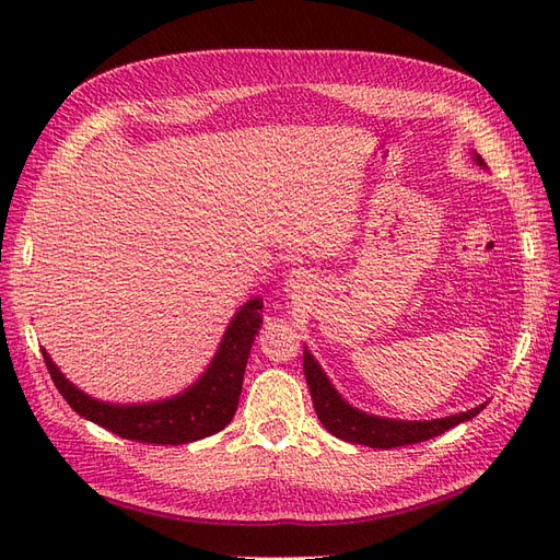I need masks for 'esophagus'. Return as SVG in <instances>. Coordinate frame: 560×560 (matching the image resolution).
<instances>
[{"label": "esophagus", "instance_id": "esophagus-1", "mask_svg": "<svg viewBox=\"0 0 560 560\" xmlns=\"http://www.w3.org/2000/svg\"><path fill=\"white\" fill-rule=\"evenodd\" d=\"M311 290H313V276L306 268H294L284 280V292H290L292 299L306 296Z\"/></svg>", "mask_w": 560, "mask_h": 560}]
</instances>
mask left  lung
Segmentation results:
<instances>
[{
  "label": "left lung",
  "instance_id": "8db88e82",
  "mask_svg": "<svg viewBox=\"0 0 560 560\" xmlns=\"http://www.w3.org/2000/svg\"><path fill=\"white\" fill-rule=\"evenodd\" d=\"M471 159L479 167H486L483 159L471 151ZM303 374H306L315 413L322 425H325L334 436L343 439L350 444H362L369 448H395V446H409L418 442H428V439L444 434L446 430L460 425V422L471 420L479 416L486 404L474 406L469 411L453 413L446 418L434 420H399V418H385L376 413H366L358 406H352L341 393H338L331 378L319 366L315 354L303 346Z\"/></svg>",
  "mask_w": 560,
  "mask_h": 560
}]
</instances>
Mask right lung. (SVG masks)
<instances>
[{"label":"right lung","instance_id":"1","mask_svg":"<svg viewBox=\"0 0 560 560\" xmlns=\"http://www.w3.org/2000/svg\"><path fill=\"white\" fill-rule=\"evenodd\" d=\"M264 301L252 296L233 313L208 369L182 393L135 404L103 401L67 378L42 348L48 374L65 401L95 425L142 444H191L224 430L235 416L254 338L261 329Z\"/></svg>","mask_w":560,"mask_h":560}]
</instances>
